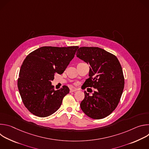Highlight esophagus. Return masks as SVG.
<instances>
[{"label": "esophagus", "instance_id": "esophagus-1", "mask_svg": "<svg viewBox=\"0 0 149 149\" xmlns=\"http://www.w3.org/2000/svg\"><path fill=\"white\" fill-rule=\"evenodd\" d=\"M77 90L76 89V88H71V90H70V92H75V91H76Z\"/></svg>", "mask_w": 149, "mask_h": 149}]
</instances>
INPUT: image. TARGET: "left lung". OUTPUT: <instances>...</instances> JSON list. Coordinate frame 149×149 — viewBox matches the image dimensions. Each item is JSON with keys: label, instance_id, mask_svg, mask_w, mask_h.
<instances>
[{"label": "left lung", "instance_id": "8db88e82", "mask_svg": "<svg viewBox=\"0 0 149 149\" xmlns=\"http://www.w3.org/2000/svg\"><path fill=\"white\" fill-rule=\"evenodd\" d=\"M76 55L90 65L89 78L84 83L85 88L97 90L92 95L84 91L81 109L93 119L105 118L117 107L124 89L120 63L115 55L98 47H80Z\"/></svg>", "mask_w": 149, "mask_h": 149}]
</instances>
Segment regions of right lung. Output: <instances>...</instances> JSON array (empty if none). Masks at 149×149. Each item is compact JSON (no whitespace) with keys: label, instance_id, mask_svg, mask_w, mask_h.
Masks as SVG:
<instances>
[{"label":"right lung","instance_id":"obj_1","mask_svg":"<svg viewBox=\"0 0 149 149\" xmlns=\"http://www.w3.org/2000/svg\"><path fill=\"white\" fill-rule=\"evenodd\" d=\"M79 47H43L30 53L21 66L18 90L26 108L33 115L46 117L56 112L70 92L67 86L55 90L51 81L62 74Z\"/></svg>","mask_w":149,"mask_h":149}]
</instances>
